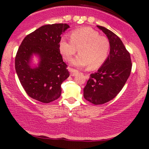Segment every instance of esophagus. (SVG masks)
<instances>
[{
    "label": "esophagus",
    "instance_id": "obj_1",
    "mask_svg": "<svg viewBox=\"0 0 149 149\" xmlns=\"http://www.w3.org/2000/svg\"><path fill=\"white\" fill-rule=\"evenodd\" d=\"M69 71H70L71 76H74L75 74H77V73L79 72V70H77L76 69H74V68H69Z\"/></svg>",
    "mask_w": 149,
    "mask_h": 149
}]
</instances>
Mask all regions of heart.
<instances>
[{"label":"heart","instance_id":"b5f03b06","mask_svg":"<svg viewBox=\"0 0 149 149\" xmlns=\"http://www.w3.org/2000/svg\"><path fill=\"white\" fill-rule=\"evenodd\" d=\"M70 39L61 38L59 50L65 60L70 61L79 49L80 54L72 61L75 66H89L90 69H96L102 66L109 58L111 49L109 38L100 35L92 28L83 27L72 30Z\"/></svg>","mask_w":149,"mask_h":149}]
</instances>
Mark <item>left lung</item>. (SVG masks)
<instances>
[{
    "instance_id": "left-lung-1",
    "label": "left lung",
    "mask_w": 149,
    "mask_h": 149,
    "mask_svg": "<svg viewBox=\"0 0 149 149\" xmlns=\"http://www.w3.org/2000/svg\"><path fill=\"white\" fill-rule=\"evenodd\" d=\"M107 36L111 49L109 58L96 72L90 74L83 89V96L93 104H102L116 97L129 78L132 70L130 54L119 36L97 26Z\"/></svg>"
}]
</instances>
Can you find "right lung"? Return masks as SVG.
Masks as SVG:
<instances>
[{
	"label": "right lung",
	"mask_w": 149,
	"mask_h": 149,
	"mask_svg": "<svg viewBox=\"0 0 149 149\" xmlns=\"http://www.w3.org/2000/svg\"><path fill=\"white\" fill-rule=\"evenodd\" d=\"M69 27L66 24L42 26L24 38L16 54L15 70L21 85L30 97L40 102L59 98L61 84L70 75L59 50L61 34ZM33 53L41 59L36 69L29 66Z\"/></svg>",
	"instance_id": "right-lung-1"
}]
</instances>
